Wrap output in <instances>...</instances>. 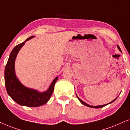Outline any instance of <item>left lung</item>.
<instances>
[{"label":"left lung","mask_w":130,"mask_h":130,"mask_svg":"<svg viewBox=\"0 0 130 130\" xmlns=\"http://www.w3.org/2000/svg\"><path fill=\"white\" fill-rule=\"evenodd\" d=\"M117 47H118V49H119V51L121 52L122 53V51H121V49H120V47H119V46H118V45H117ZM76 96H77V98L78 99V100H79V102H80L82 103L83 105H85V106H87V107H89V108H103V107H104V106H106V105H109V104H110V103H112V102H113L114 101H115V100L117 99L118 98V97L117 98H115V99L114 100H112V102H109V103H108V104H106V105H99V106H91V105H89V104H87V103H86V102H84V101H83L81 99H79L78 97V96L77 95V94H76Z\"/></svg>","instance_id":"obj_1"}]
</instances>
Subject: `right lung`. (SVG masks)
<instances>
[{
	"mask_svg": "<svg viewBox=\"0 0 130 130\" xmlns=\"http://www.w3.org/2000/svg\"><path fill=\"white\" fill-rule=\"evenodd\" d=\"M34 37L31 36L25 41L17 45L12 51L5 70V84L7 93L15 102L21 106L38 107L49 101L54 90L58 77L55 78L47 90L40 92L37 90L24 86L17 78L15 70V62L17 55L25 42Z\"/></svg>",
	"mask_w": 130,
	"mask_h": 130,
	"instance_id": "obj_1",
	"label": "right lung"
}]
</instances>
